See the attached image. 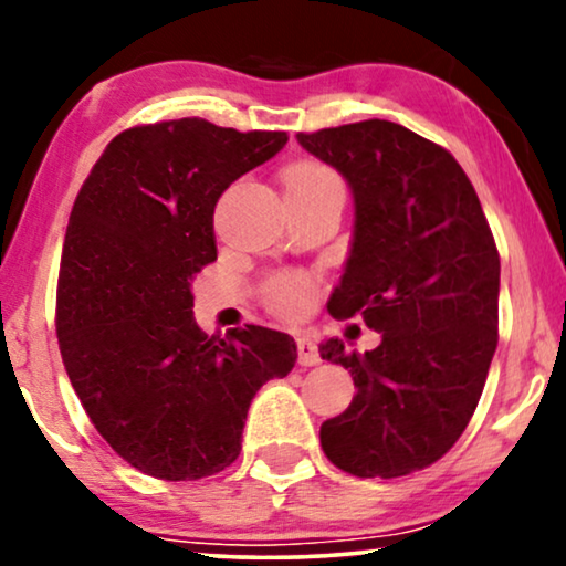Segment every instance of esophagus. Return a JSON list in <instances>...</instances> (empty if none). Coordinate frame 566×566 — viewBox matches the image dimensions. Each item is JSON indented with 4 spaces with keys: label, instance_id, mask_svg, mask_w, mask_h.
Returning a JSON list of instances; mask_svg holds the SVG:
<instances>
[{
    "label": "esophagus",
    "instance_id": "obj_1",
    "mask_svg": "<svg viewBox=\"0 0 566 566\" xmlns=\"http://www.w3.org/2000/svg\"><path fill=\"white\" fill-rule=\"evenodd\" d=\"M296 347H298V363L301 366H316L319 363V347L312 337H298L296 339Z\"/></svg>",
    "mask_w": 566,
    "mask_h": 566
}]
</instances>
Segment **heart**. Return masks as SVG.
I'll return each mask as SVG.
<instances>
[{
	"instance_id": "obj_1",
	"label": "heart",
	"mask_w": 566,
	"mask_h": 566,
	"mask_svg": "<svg viewBox=\"0 0 566 566\" xmlns=\"http://www.w3.org/2000/svg\"><path fill=\"white\" fill-rule=\"evenodd\" d=\"M343 188L339 177L322 165H298L285 172V190ZM268 304L281 314H304L312 304V285L301 275H283L268 285Z\"/></svg>"
}]
</instances>
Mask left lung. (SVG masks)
Returning a JSON list of instances; mask_svg holds the SVG:
<instances>
[{
	"mask_svg": "<svg viewBox=\"0 0 566 566\" xmlns=\"http://www.w3.org/2000/svg\"><path fill=\"white\" fill-rule=\"evenodd\" d=\"M296 138L355 200L329 314H360L381 335L363 355L335 337L319 345L358 389L322 424V448L353 476L412 474L451 451L482 397L497 347V244L459 161L415 130L374 118Z\"/></svg>",
	"mask_w": 566,
	"mask_h": 566,
	"instance_id": "left-lung-1",
	"label": "left lung"
}]
</instances>
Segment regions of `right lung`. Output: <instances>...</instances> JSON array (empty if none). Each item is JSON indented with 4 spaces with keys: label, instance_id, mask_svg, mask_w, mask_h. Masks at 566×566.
Returning <instances> with one entry per match:
<instances>
[{
    "label": "right lung",
    "instance_id": "right-lung-1",
    "mask_svg": "<svg viewBox=\"0 0 566 566\" xmlns=\"http://www.w3.org/2000/svg\"><path fill=\"white\" fill-rule=\"evenodd\" d=\"M285 130L203 118L123 130L69 216L56 335L69 381L120 459L167 482L219 474L242 451L254 394L291 374L296 343L247 324L208 337L192 277L216 260L213 208L275 157Z\"/></svg>",
    "mask_w": 566,
    "mask_h": 566
}]
</instances>
